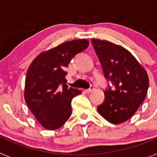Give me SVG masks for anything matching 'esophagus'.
<instances>
[{"label": "esophagus", "instance_id": "obj_1", "mask_svg": "<svg viewBox=\"0 0 157 157\" xmlns=\"http://www.w3.org/2000/svg\"><path fill=\"white\" fill-rule=\"evenodd\" d=\"M94 90V86H91L90 87V88L89 89H87V90H86V93H87V94H90V93H91V92H93V90Z\"/></svg>", "mask_w": 157, "mask_h": 157}]
</instances>
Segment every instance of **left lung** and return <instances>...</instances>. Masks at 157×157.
Segmentation results:
<instances>
[{
  "mask_svg": "<svg viewBox=\"0 0 157 157\" xmlns=\"http://www.w3.org/2000/svg\"><path fill=\"white\" fill-rule=\"evenodd\" d=\"M104 75L114 88L105 91V101L98 106L100 115L113 124L129 120L143 103L149 88L146 71L127 49L108 41L92 39Z\"/></svg>",
  "mask_w": 157,
  "mask_h": 157,
  "instance_id": "1",
  "label": "left lung"
}]
</instances>
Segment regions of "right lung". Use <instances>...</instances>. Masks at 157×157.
<instances>
[{"instance_id": "1", "label": "right lung", "mask_w": 157, "mask_h": 157, "mask_svg": "<svg viewBox=\"0 0 157 157\" xmlns=\"http://www.w3.org/2000/svg\"><path fill=\"white\" fill-rule=\"evenodd\" d=\"M89 46L86 39L62 43L40 53L29 66L25 79L27 106L44 128L56 130L71 115V100L82 93L67 85L65 68Z\"/></svg>"}]
</instances>
